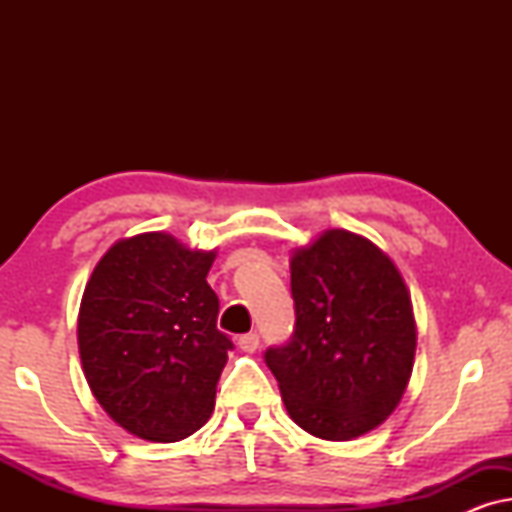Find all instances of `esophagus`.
<instances>
[{
    "label": "esophagus",
    "mask_w": 512,
    "mask_h": 512,
    "mask_svg": "<svg viewBox=\"0 0 512 512\" xmlns=\"http://www.w3.org/2000/svg\"><path fill=\"white\" fill-rule=\"evenodd\" d=\"M258 345H261V338H258V333H244L237 338V347L242 349V352H256Z\"/></svg>",
    "instance_id": "esophagus-1"
}]
</instances>
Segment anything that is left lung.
<instances>
[{"label": "left lung", "mask_w": 512, "mask_h": 512, "mask_svg": "<svg viewBox=\"0 0 512 512\" xmlns=\"http://www.w3.org/2000/svg\"><path fill=\"white\" fill-rule=\"evenodd\" d=\"M296 326L268 347L293 422L324 440H352L396 410L412 373L417 331L410 293L366 237L326 230L291 258Z\"/></svg>", "instance_id": "obj_1"}]
</instances>
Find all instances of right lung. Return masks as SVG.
<instances>
[{
	"label": "right lung",
	"instance_id": "right-lung-1",
	"mask_svg": "<svg viewBox=\"0 0 512 512\" xmlns=\"http://www.w3.org/2000/svg\"><path fill=\"white\" fill-rule=\"evenodd\" d=\"M214 256L167 233L135 235L100 258L83 291L79 352L90 391L144 440L191 436L214 410L233 349L207 284Z\"/></svg>",
	"mask_w": 512,
	"mask_h": 512
}]
</instances>
